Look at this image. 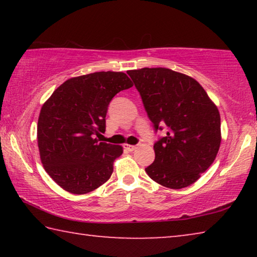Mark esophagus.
I'll return each instance as SVG.
<instances>
[{
  "instance_id": "obj_1",
  "label": "esophagus",
  "mask_w": 257,
  "mask_h": 257,
  "mask_svg": "<svg viewBox=\"0 0 257 257\" xmlns=\"http://www.w3.org/2000/svg\"><path fill=\"white\" fill-rule=\"evenodd\" d=\"M136 149H137V146H135V145H128V144L124 145V150L128 151V152H133Z\"/></svg>"
}]
</instances>
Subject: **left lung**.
<instances>
[{
	"label": "left lung",
	"instance_id": "obj_1",
	"mask_svg": "<svg viewBox=\"0 0 257 257\" xmlns=\"http://www.w3.org/2000/svg\"><path fill=\"white\" fill-rule=\"evenodd\" d=\"M127 73L155 130L168 129L154 144L155 160L146 173L171 189L194 184L220 149L221 120L214 102L194 78L171 69L142 68Z\"/></svg>",
	"mask_w": 257,
	"mask_h": 257
}]
</instances>
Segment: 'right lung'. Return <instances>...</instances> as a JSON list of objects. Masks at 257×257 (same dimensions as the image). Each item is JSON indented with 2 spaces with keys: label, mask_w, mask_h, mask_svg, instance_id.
Segmentation results:
<instances>
[{
  "label": "right lung",
  "mask_w": 257,
  "mask_h": 257,
  "mask_svg": "<svg viewBox=\"0 0 257 257\" xmlns=\"http://www.w3.org/2000/svg\"><path fill=\"white\" fill-rule=\"evenodd\" d=\"M133 87L124 72L99 71L70 78L43 104L37 143L43 167L61 188L82 195L98 188L122 154L120 145L98 142L108 103Z\"/></svg>",
  "instance_id": "add662e5"
}]
</instances>
